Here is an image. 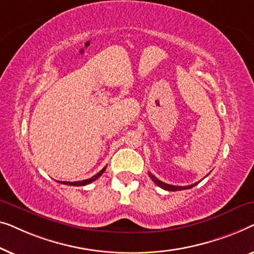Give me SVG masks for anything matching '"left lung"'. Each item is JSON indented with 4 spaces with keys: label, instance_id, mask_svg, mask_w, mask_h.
<instances>
[{
    "label": "left lung",
    "instance_id": "8db88e82",
    "mask_svg": "<svg viewBox=\"0 0 254 254\" xmlns=\"http://www.w3.org/2000/svg\"><path fill=\"white\" fill-rule=\"evenodd\" d=\"M148 176L151 177V180L154 182V183L158 185V187H160L161 189H163V190H167V191H180V190H187V189H191L193 188L194 185H197L198 183H194L192 185H188V187H176V185H170V184H167V183H163V182H161L160 180H158L154 175H152L151 173H148Z\"/></svg>",
    "mask_w": 254,
    "mask_h": 254
}]
</instances>
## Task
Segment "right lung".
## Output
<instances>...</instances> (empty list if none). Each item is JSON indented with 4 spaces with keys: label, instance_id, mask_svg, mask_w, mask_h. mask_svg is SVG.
Segmentation results:
<instances>
[{
    "label": "right lung",
    "instance_id": "1",
    "mask_svg": "<svg viewBox=\"0 0 254 254\" xmlns=\"http://www.w3.org/2000/svg\"><path fill=\"white\" fill-rule=\"evenodd\" d=\"M106 168L107 167H105L103 168V169L101 170V171H99L98 174H95L94 176H92L91 178H88V180H84V181H78V182H60L61 184H66V185H71V187H83V185H87V184H90V183H92V182H94L95 180H98V178L101 176V175L105 173V170H106Z\"/></svg>",
    "mask_w": 254,
    "mask_h": 254
}]
</instances>
